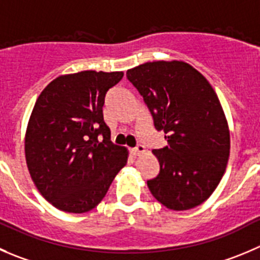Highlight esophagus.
<instances>
[{
    "mask_svg": "<svg viewBox=\"0 0 260 260\" xmlns=\"http://www.w3.org/2000/svg\"><path fill=\"white\" fill-rule=\"evenodd\" d=\"M144 152H145V147L142 144H139L138 147H135L134 149H133V154L134 155H140V154H143Z\"/></svg>",
    "mask_w": 260,
    "mask_h": 260,
    "instance_id": "1",
    "label": "esophagus"
}]
</instances>
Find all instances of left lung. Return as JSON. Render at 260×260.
I'll return each mask as SVG.
<instances>
[{
	"label": "left lung",
	"mask_w": 260,
	"mask_h": 260,
	"mask_svg": "<svg viewBox=\"0 0 260 260\" xmlns=\"http://www.w3.org/2000/svg\"><path fill=\"white\" fill-rule=\"evenodd\" d=\"M138 89L169 145L153 149L159 174L148 180L153 197L172 211L206 202L226 171L230 130L216 91L184 61H153L130 69Z\"/></svg>",
	"instance_id": "1"
}]
</instances>
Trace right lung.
<instances>
[{
	"label": "right lung",
	"mask_w": 260,
	"mask_h": 260,
	"mask_svg": "<svg viewBox=\"0 0 260 260\" xmlns=\"http://www.w3.org/2000/svg\"><path fill=\"white\" fill-rule=\"evenodd\" d=\"M122 76L93 70L61 75L34 105L26 166L39 192L60 211L85 213L97 207L127 162V149L111 142L102 110L106 93Z\"/></svg>",
	"instance_id": "obj_1"
}]
</instances>
